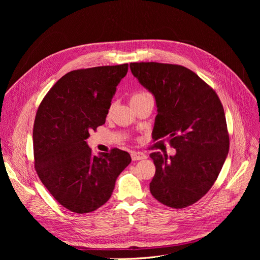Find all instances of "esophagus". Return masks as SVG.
Segmentation results:
<instances>
[{
	"mask_svg": "<svg viewBox=\"0 0 260 260\" xmlns=\"http://www.w3.org/2000/svg\"><path fill=\"white\" fill-rule=\"evenodd\" d=\"M146 158V155L141 153V152H133L132 153V159L134 161H138V160H142V159H145Z\"/></svg>",
	"mask_w": 260,
	"mask_h": 260,
	"instance_id": "esophagus-1",
	"label": "esophagus"
}]
</instances>
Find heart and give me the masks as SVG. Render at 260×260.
I'll return each mask as SVG.
<instances>
[{
  "label": "heart",
  "instance_id": "heart-1",
  "mask_svg": "<svg viewBox=\"0 0 260 260\" xmlns=\"http://www.w3.org/2000/svg\"><path fill=\"white\" fill-rule=\"evenodd\" d=\"M146 94H149V93H147V92H144V91H141V92H137V93H135L133 97H132V99L131 100H134V99H137V98H140V97H143V95H146Z\"/></svg>",
  "mask_w": 260,
  "mask_h": 260
}]
</instances>
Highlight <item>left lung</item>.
Segmentation results:
<instances>
[{
  "instance_id": "obj_1",
  "label": "left lung",
  "mask_w": 260,
  "mask_h": 260,
  "mask_svg": "<svg viewBox=\"0 0 260 260\" xmlns=\"http://www.w3.org/2000/svg\"><path fill=\"white\" fill-rule=\"evenodd\" d=\"M129 67L156 100L153 139L166 137L176 148L174 156L149 155L156 167L149 189L165 206L186 208L209 192L229 154L222 104L213 88L181 65L141 62Z\"/></svg>"
}]
</instances>
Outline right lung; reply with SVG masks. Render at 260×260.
Returning a JSON list of instances; mask_svg holds the SVG:
<instances>
[{"mask_svg": "<svg viewBox=\"0 0 260 260\" xmlns=\"http://www.w3.org/2000/svg\"><path fill=\"white\" fill-rule=\"evenodd\" d=\"M128 64L67 73L41 102L34 124L35 168L61 206L74 213L93 212L111 198L118 176L132 161L114 148L94 156L86 139L104 124Z\"/></svg>", "mask_w": 260, "mask_h": 260, "instance_id": "add662e5", "label": "right lung"}]
</instances>
